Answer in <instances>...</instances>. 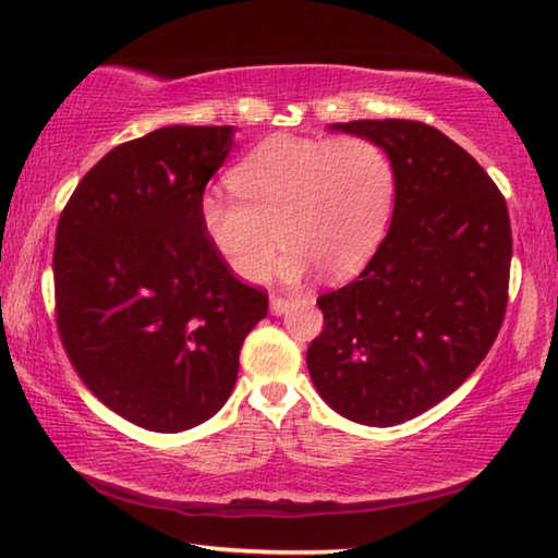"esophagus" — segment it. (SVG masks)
<instances>
[{
    "instance_id": "34e87169",
    "label": "esophagus",
    "mask_w": 558,
    "mask_h": 558,
    "mask_svg": "<svg viewBox=\"0 0 558 558\" xmlns=\"http://www.w3.org/2000/svg\"><path fill=\"white\" fill-rule=\"evenodd\" d=\"M292 302H295L292 298L272 295V298H270V313H272V315H282V313H286V310L292 305Z\"/></svg>"
}]
</instances>
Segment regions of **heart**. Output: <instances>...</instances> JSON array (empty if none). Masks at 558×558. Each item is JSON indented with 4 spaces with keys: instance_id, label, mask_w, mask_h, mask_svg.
Instances as JSON below:
<instances>
[{
    "instance_id": "b5f03b06",
    "label": "heart",
    "mask_w": 558,
    "mask_h": 558,
    "mask_svg": "<svg viewBox=\"0 0 558 558\" xmlns=\"http://www.w3.org/2000/svg\"><path fill=\"white\" fill-rule=\"evenodd\" d=\"M229 184L235 196H202L199 219L245 282L268 276L280 243L286 280L313 268L329 280L354 276L384 241L396 202L389 153L362 135L268 137L231 169Z\"/></svg>"
}]
</instances>
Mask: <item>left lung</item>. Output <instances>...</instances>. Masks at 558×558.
Returning a JSON list of instances; mask_svg holds the SVG:
<instances>
[{
  "label": "left lung",
  "mask_w": 558,
  "mask_h": 558,
  "mask_svg": "<svg viewBox=\"0 0 558 558\" xmlns=\"http://www.w3.org/2000/svg\"><path fill=\"white\" fill-rule=\"evenodd\" d=\"M372 137L396 169L386 239L359 278L325 292L307 369L327 405L399 426L450 396L502 327L512 263L507 202L477 159L415 120L335 122Z\"/></svg>",
  "instance_id": "1"
}]
</instances>
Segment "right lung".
I'll return each mask as SVG.
<instances>
[{"instance_id":"obj_1","label":"right lung","mask_w":558,"mask_h":558,"mask_svg":"<svg viewBox=\"0 0 558 558\" xmlns=\"http://www.w3.org/2000/svg\"><path fill=\"white\" fill-rule=\"evenodd\" d=\"M233 147L231 125H169L100 159L61 211L56 327L81 381L157 433L209 421L233 391L268 292L206 239L199 199Z\"/></svg>"}]
</instances>
